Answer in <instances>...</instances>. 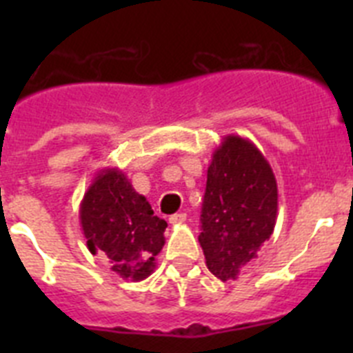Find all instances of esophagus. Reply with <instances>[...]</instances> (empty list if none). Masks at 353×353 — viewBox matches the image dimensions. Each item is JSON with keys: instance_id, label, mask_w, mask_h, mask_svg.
<instances>
[{"instance_id": "1", "label": "esophagus", "mask_w": 353, "mask_h": 353, "mask_svg": "<svg viewBox=\"0 0 353 353\" xmlns=\"http://www.w3.org/2000/svg\"><path fill=\"white\" fill-rule=\"evenodd\" d=\"M185 219H187L185 214H173L170 217V223L171 224H183L185 223Z\"/></svg>"}]
</instances>
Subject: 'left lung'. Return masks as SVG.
<instances>
[{
	"label": "left lung",
	"mask_w": 353,
	"mask_h": 353,
	"mask_svg": "<svg viewBox=\"0 0 353 353\" xmlns=\"http://www.w3.org/2000/svg\"><path fill=\"white\" fill-rule=\"evenodd\" d=\"M276 217L277 182L269 161L248 138L224 136L207 171L198 236L208 270L235 281L270 239Z\"/></svg>",
	"instance_id": "8db88e82"
}]
</instances>
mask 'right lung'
Instances as JSON below:
<instances>
[{"mask_svg":"<svg viewBox=\"0 0 353 353\" xmlns=\"http://www.w3.org/2000/svg\"><path fill=\"white\" fill-rule=\"evenodd\" d=\"M79 221L90 252L105 258L121 279L143 281L154 272L168 223L154 215L123 171L102 168L93 176L81 201Z\"/></svg>","mask_w":353,"mask_h":353,"instance_id":"add662e5","label":"right lung"}]
</instances>
